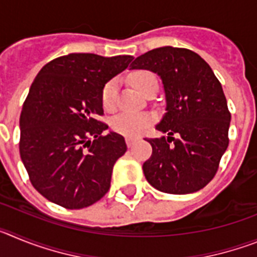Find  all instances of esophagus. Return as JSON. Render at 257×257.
Masks as SVG:
<instances>
[{"mask_svg":"<svg viewBox=\"0 0 257 257\" xmlns=\"http://www.w3.org/2000/svg\"><path fill=\"white\" fill-rule=\"evenodd\" d=\"M138 142H139V139H136V138H130V136H128V138H126V143H127V147H128V148H131V147H133V145H135Z\"/></svg>","mask_w":257,"mask_h":257,"instance_id":"obj_1","label":"esophagus"}]
</instances>
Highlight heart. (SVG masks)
I'll return each mask as SVG.
<instances>
[{
    "instance_id": "1",
    "label": "heart",
    "mask_w": 257,
    "mask_h": 257,
    "mask_svg": "<svg viewBox=\"0 0 257 257\" xmlns=\"http://www.w3.org/2000/svg\"><path fill=\"white\" fill-rule=\"evenodd\" d=\"M130 81L134 87L142 94H144L145 90L149 86L158 83L157 82V77L151 72H147V70L134 73L130 77ZM117 95L118 82L115 79H112L104 86L103 91H101V103H103V106L106 110L114 109L115 103H117ZM152 121H153V117L151 114H147V113L124 112L113 118L112 127L115 133L121 134V135L138 136L152 123Z\"/></svg>"
}]
</instances>
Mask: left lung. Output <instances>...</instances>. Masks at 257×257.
Listing matches in <instances>:
<instances>
[{"label":"left lung","instance_id":"obj_1","mask_svg":"<svg viewBox=\"0 0 257 257\" xmlns=\"http://www.w3.org/2000/svg\"><path fill=\"white\" fill-rule=\"evenodd\" d=\"M131 69L152 70L165 88L166 113L156 128L167 136L145 139L153 149L143 165L148 183L170 194L205 188L229 144L230 113L221 83L198 54L180 47L151 50Z\"/></svg>","mask_w":257,"mask_h":257}]
</instances>
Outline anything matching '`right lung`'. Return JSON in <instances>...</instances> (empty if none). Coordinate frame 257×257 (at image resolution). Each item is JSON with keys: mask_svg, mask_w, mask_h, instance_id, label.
I'll return each instance as SVG.
<instances>
[{"mask_svg": "<svg viewBox=\"0 0 257 257\" xmlns=\"http://www.w3.org/2000/svg\"><path fill=\"white\" fill-rule=\"evenodd\" d=\"M131 55L69 54L38 72L23 104L19 151L29 180L61 207L94 205L110 188L113 166L127 151L123 136L103 135L101 91Z\"/></svg>", "mask_w": 257, "mask_h": 257, "instance_id": "obj_1", "label": "right lung"}]
</instances>
